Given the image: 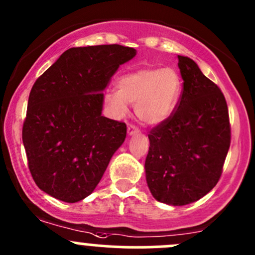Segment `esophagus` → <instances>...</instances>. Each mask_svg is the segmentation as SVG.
<instances>
[{
	"instance_id": "34e87169",
	"label": "esophagus",
	"mask_w": 255,
	"mask_h": 255,
	"mask_svg": "<svg viewBox=\"0 0 255 255\" xmlns=\"http://www.w3.org/2000/svg\"><path fill=\"white\" fill-rule=\"evenodd\" d=\"M127 132H128V135H134L139 133V129H138L134 125H129L127 128Z\"/></svg>"
}]
</instances>
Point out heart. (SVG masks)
Instances as JSON below:
<instances>
[{
	"instance_id": "b5f03b06",
	"label": "heart",
	"mask_w": 255,
	"mask_h": 255,
	"mask_svg": "<svg viewBox=\"0 0 255 255\" xmlns=\"http://www.w3.org/2000/svg\"><path fill=\"white\" fill-rule=\"evenodd\" d=\"M118 91H107L105 101L118 116L134 105L135 115L144 125L155 126L165 121L175 109L181 91V80L174 69L143 68L121 76Z\"/></svg>"
}]
</instances>
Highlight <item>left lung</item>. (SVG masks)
I'll use <instances>...</instances> for the list:
<instances>
[{"label": "left lung", "instance_id": "left-lung-1", "mask_svg": "<svg viewBox=\"0 0 255 255\" xmlns=\"http://www.w3.org/2000/svg\"><path fill=\"white\" fill-rule=\"evenodd\" d=\"M184 80L175 111L148 134L146 184L154 199L184 206L204 197L222 175L231 144L228 107L220 87L187 56L177 55Z\"/></svg>", "mask_w": 255, "mask_h": 255}]
</instances>
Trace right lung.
I'll return each mask as SVG.
<instances>
[{
    "label": "right lung",
    "mask_w": 255,
    "mask_h": 255,
    "mask_svg": "<svg viewBox=\"0 0 255 255\" xmlns=\"http://www.w3.org/2000/svg\"><path fill=\"white\" fill-rule=\"evenodd\" d=\"M135 49L118 44L70 48L30 90L22 139L37 186L64 202L89 196L127 135L104 117V90Z\"/></svg>",
    "instance_id": "right-lung-1"
}]
</instances>
